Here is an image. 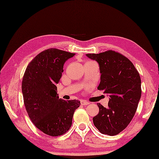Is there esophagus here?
Returning <instances> with one entry per match:
<instances>
[{"label":"esophagus","mask_w":159,"mask_h":159,"mask_svg":"<svg viewBox=\"0 0 159 159\" xmlns=\"http://www.w3.org/2000/svg\"><path fill=\"white\" fill-rule=\"evenodd\" d=\"M80 103H81L82 105H88V104H90V102H87V101H85V100H81Z\"/></svg>","instance_id":"34e87169"}]
</instances>
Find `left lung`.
I'll list each match as a JSON object with an SVG mask.
<instances>
[{"instance_id":"left-lung-1","label":"left lung","mask_w":159,"mask_h":159,"mask_svg":"<svg viewBox=\"0 0 159 159\" xmlns=\"http://www.w3.org/2000/svg\"><path fill=\"white\" fill-rule=\"evenodd\" d=\"M86 55L99 64L101 76L98 89L109 95L107 108L97 104L99 113L93 117V124L101 133L116 135L135 114L141 96L139 74L129 59L113 50Z\"/></svg>"}]
</instances>
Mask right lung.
<instances>
[{"label":"right lung","mask_w":159,"mask_h":159,"mask_svg":"<svg viewBox=\"0 0 159 159\" xmlns=\"http://www.w3.org/2000/svg\"><path fill=\"white\" fill-rule=\"evenodd\" d=\"M75 53L50 48L38 54L26 67L22 83L24 104L33 124L48 135L65 134L72 126L80 102L59 98L57 87L63 64Z\"/></svg>","instance_id":"1"}]
</instances>
